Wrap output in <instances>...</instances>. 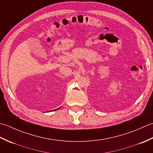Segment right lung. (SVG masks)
Here are the masks:
<instances>
[{
  "label": "right lung",
  "mask_w": 153,
  "mask_h": 153,
  "mask_svg": "<svg viewBox=\"0 0 153 153\" xmlns=\"http://www.w3.org/2000/svg\"><path fill=\"white\" fill-rule=\"evenodd\" d=\"M58 108V109H59V108Z\"/></svg>",
  "instance_id": "right-lung-1"
}]
</instances>
